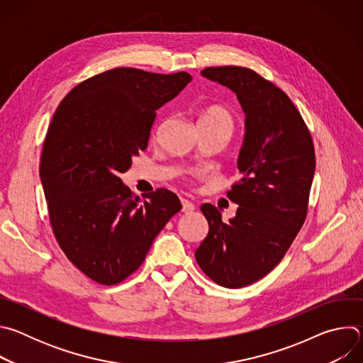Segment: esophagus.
I'll return each instance as SVG.
<instances>
[{
	"mask_svg": "<svg viewBox=\"0 0 363 363\" xmlns=\"http://www.w3.org/2000/svg\"><path fill=\"white\" fill-rule=\"evenodd\" d=\"M181 203H182V213H185V214L192 213L195 210V205L186 198H181Z\"/></svg>",
	"mask_w": 363,
	"mask_h": 363,
	"instance_id": "obj_1",
	"label": "esophagus"
}]
</instances>
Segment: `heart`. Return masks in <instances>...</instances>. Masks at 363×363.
I'll use <instances>...</instances> for the list:
<instances>
[{
	"instance_id": "b5f03b06",
	"label": "heart",
	"mask_w": 363,
	"mask_h": 363,
	"mask_svg": "<svg viewBox=\"0 0 363 363\" xmlns=\"http://www.w3.org/2000/svg\"><path fill=\"white\" fill-rule=\"evenodd\" d=\"M198 125L221 126V128H225L230 133H231L233 129H234L233 116L230 115L228 111H225L224 108H220V106H213V108L206 109V111L201 115Z\"/></svg>"
}]
</instances>
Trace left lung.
I'll use <instances>...</instances> for the list:
<instances>
[{"label": "left lung", "instance_id": "left-lung-1", "mask_svg": "<svg viewBox=\"0 0 363 363\" xmlns=\"http://www.w3.org/2000/svg\"><path fill=\"white\" fill-rule=\"evenodd\" d=\"M201 74L237 94L245 133L237 161L242 177L228 191L238 205L235 217L224 223L214 205H201L210 230L195 258L217 284L238 289L269 274L300 231L315 147L293 101L272 82L238 66L208 67Z\"/></svg>", "mask_w": 363, "mask_h": 363}]
</instances>
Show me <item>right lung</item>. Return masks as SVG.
Wrapping results in <instances>:
<instances>
[{
    "mask_svg": "<svg viewBox=\"0 0 363 363\" xmlns=\"http://www.w3.org/2000/svg\"><path fill=\"white\" fill-rule=\"evenodd\" d=\"M191 79L118 67L77 84L51 119L40 158L50 223L69 260L100 284L135 273L182 208L164 188L140 201L121 174L146 149L157 111Z\"/></svg>",
    "mask_w": 363,
    "mask_h": 363,
    "instance_id": "obj_1",
    "label": "right lung"
}]
</instances>
